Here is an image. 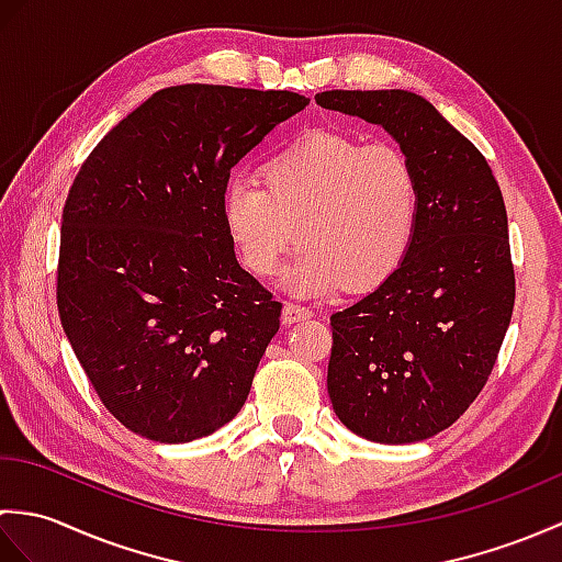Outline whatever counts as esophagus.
Wrapping results in <instances>:
<instances>
[{
    "instance_id": "34e87169",
    "label": "esophagus",
    "mask_w": 562,
    "mask_h": 562,
    "mask_svg": "<svg viewBox=\"0 0 562 562\" xmlns=\"http://www.w3.org/2000/svg\"><path fill=\"white\" fill-rule=\"evenodd\" d=\"M312 318V312H308L306 306L300 304H284L282 306V324L284 326H292V324H300V321Z\"/></svg>"
}]
</instances>
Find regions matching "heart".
Instances as JSON below:
<instances>
[{
    "label": "heart",
    "mask_w": 562,
    "mask_h": 562,
    "mask_svg": "<svg viewBox=\"0 0 562 562\" xmlns=\"http://www.w3.org/2000/svg\"><path fill=\"white\" fill-rule=\"evenodd\" d=\"M420 207V176L403 149L314 130L262 166V186L236 178L224 188L222 224L256 278H272L296 241L284 288L316 296L389 280L413 246Z\"/></svg>",
    "instance_id": "1"
}]
</instances>
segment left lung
Returning <instances> with one entry per match:
<instances>
[{
  "instance_id": "left-lung-1",
  "label": "left lung",
  "mask_w": 562,
  "mask_h": 562,
  "mask_svg": "<svg viewBox=\"0 0 562 562\" xmlns=\"http://www.w3.org/2000/svg\"><path fill=\"white\" fill-rule=\"evenodd\" d=\"M316 103L384 127L420 176L408 256L330 316L328 396L355 435L423 441L475 401L505 340L515 308L505 200L483 154L417 93L324 91Z\"/></svg>"
}]
</instances>
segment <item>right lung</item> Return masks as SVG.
<instances>
[{"label":"right lung","mask_w":562,"mask_h":562,"mask_svg":"<svg viewBox=\"0 0 562 562\" xmlns=\"http://www.w3.org/2000/svg\"><path fill=\"white\" fill-rule=\"evenodd\" d=\"M306 105L292 91L161 89L71 183L59 321L99 398L133 432L183 445L246 403L282 304L238 266L222 195L234 166Z\"/></svg>","instance_id":"add662e5"}]
</instances>
